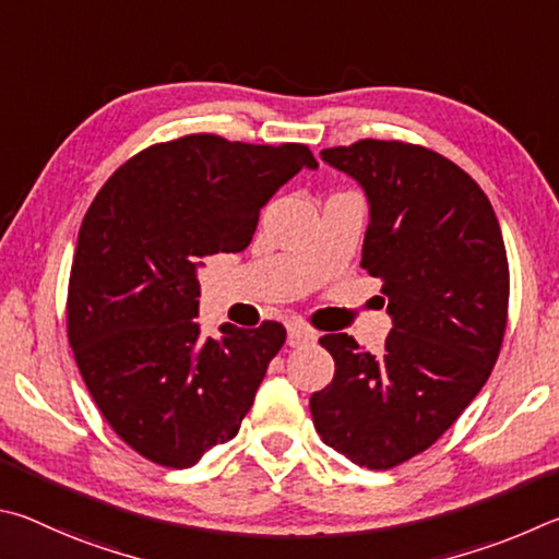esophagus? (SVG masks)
Wrapping results in <instances>:
<instances>
[{
  "label": "esophagus",
  "instance_id": "1",
  "mask_svg": "<svg viewBox=\"0 0 559 559\" xmlns=\"http://www.w3.org/2000/svg\"><path fill=\"white\" fill-rule=\"evenodd\" d=\"M317 331H311V329H307V326H295V329H289V334H287V344L292 346V348H301V346H311V344H317Z\"/></svg>",
  "mask_w": 559,
  "mask_h": 559
}]
</instances>
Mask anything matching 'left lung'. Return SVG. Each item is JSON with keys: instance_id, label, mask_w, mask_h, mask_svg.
Listing matches in <instances>:
<instances>
[{"instance_id": "left-lung-1", "label": "left lung", "mask_w": 559, "mask_h": 559, "mask_svg": "<svg viewBox=\"0 0 559 559\" xmlns=\"http://www.w3.org/2000/svg\"><path fill=\"white\" fill-rule=\"evenodd\" d=\"M368 199L364 270L383 277L393 329L373 356L321 338L331 385L309 407L324 444L366 468L425 452L491 376L508 317V258L491 201L454 162L417 144L360 140L321 152Z\"/></svg>"}]
</instances>
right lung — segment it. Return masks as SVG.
Wrapping results in <instances>:
<instances>
[{"mask_svg": "<svg viewBox=\"0 0 559 559\" xmlns=\"http://www.w3.org/2000/svg\"><path fill=\"white\" fill-rule=\"evenodd\" d=\"M305 144L189 134L117 169L87 209L68 285V341L110 427L154 464L189 468L238 435L287 331L203 336L199 270L250 245L280 186L317 169Z\"/></svg>", "mask_w": 559, "mask_h": 559, "instance_id": "obj_1", "label": "right lung"}]
</instances>
